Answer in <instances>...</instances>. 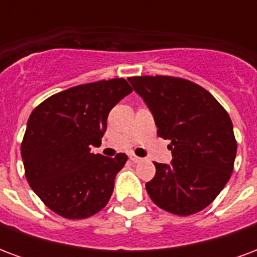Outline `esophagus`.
Masks as SVG:
<instances>
[{"instance_id":"obj_1","label":"esophagus","mask_w":257,"mask_h":257,"mask_svg":"<svg viewBox=\"0 0 257 257\" xmlns=\"http://www.w3.org/2000/svg\"><path fill=\"white\" fill-rule=\"evenodd\" d=\"M129 160H131L132 162H135V164H138V162L142 161V158L138 156H135V154H131V156H129Z\"/></svg>"}]
</instances>
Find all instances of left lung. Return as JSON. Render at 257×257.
Wrapping results in <instances>:
<instances>
[{"label":"left lung","instance_id":"obj_1","mask_svg":"<svg viewBox=\"0 0 257 257\" xmlns=\"http://www.w3.org/2000/svg\"><path fill=\"white\" fill-rule=\"evenodd\" d=\"M154 117L162 139L171 140L169 165H156L146 183L151 201L173 215L205 209L234 169L237 142L230 115L209 92L189 79L168 75L131 77Z\"/></svg>","mask_w":257,"mask_h":257}]
</instances>
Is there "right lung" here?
Instances as JSON below:
<instances>
[{
  "label": "right lung",
  "mask_w": 257,
  "mask_h": 257,
  "mask_svg": "<svg viewBox=\"0 0 257 257\" xmlns=\"http://www.w3.org/2000/svg\"><path fill=\"white\" fill-rule=\"evenodd\" d=\"M132 92L123 78L103 79L59 92L33 110L22 142L26 179L48 208L66 219L101 210L128 160L90 153L107 129L112 107Z\"/></svg>",
  "instance_id": "right-lung-1"
}]
</instances>
